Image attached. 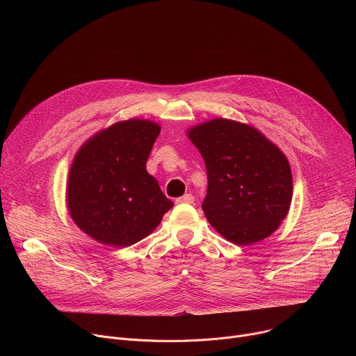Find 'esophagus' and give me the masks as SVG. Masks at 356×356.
Wrapping results in <instances>:
<instances>
[{"mask_svg":"<svg viewBox=\"0 0 356 356\" xmlns=\"http://www.w3.org/2000/svg\"><path fill=\"white\" fill-rule=\"evenodd\" d=\"M176 202H177V203H193V202H195V197H193V195H191V193H186L184 196L179 197Z\"/></svg>","mask_w":356,"mask_h":356,"instance_id":"obj_1","label":"esophagus"}]
</instances>
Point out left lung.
<instances>
[{
  "label": "left lung",
  "instance_id": "1",
  "mask_svg": "<svg viewBox=\"0 0 356 356\" xmlns=\"http://www.w3.org/2000/svg\"><path fill=\"white\" fill-rule=\"evenodd\" d=\"M208 172L204 216L235 245L268 238L287 216L293 176L286 154L259 129L213 118L186 129Z\"/></svg>",
  "mask_w": 356,
  "mask_h": 356
}]
</instances>
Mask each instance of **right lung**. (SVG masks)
I'll return each mask as SVG.
<instances>
[{"mask_svg": "<svg viewBox=\"0 0 356 356\" xmlns=\"http://www.w3.org/2000/svg\"><path fill=\"white\" fill-rule=\"evenodd\" d=\"M161 127L118 121L89 137L70 164L66 207L76 227L108 247H129L152 234L173 202L145 164Z\"/></svg>", "mask_w": 356, "mask_h": 356, "instance_id": "1", "label": "right lung"}]
</instances>
